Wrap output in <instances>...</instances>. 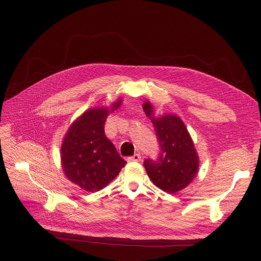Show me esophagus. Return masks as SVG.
I'll return each instance as SVG.
<instances>
[{"mask_svg":"<svg viewBox=\"0 0 261 261\" xmlns=\"http://www.w3.org/2000/svg\"><path fill=\"white\" fill-rule=\"evenodd\" d=\"M141 160H142V156H141L140 154H138V153L128 158V161H129V162H140Z\"/></svg>","mask_w":261,"mask_h":261,"instance_id":"34e87169","label":"esophagus"}]
</instances>
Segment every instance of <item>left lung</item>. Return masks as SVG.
I'll return each instance as SVG.
<instances>
[{
	"label": "left lung",
	"mask_w": 261,
	"mask_h": 261,
	"mask_svg": "<svg viewBox=\"0 0 261 261\" xmlns=\"http://www.w3.org/2000/svg\"><path fill=\"white\" fill-rule=\"evenodd\" d=\"M143 109L153 123L161 151L158 160L144 161L145 169L156 187L175 194L193 182L198 172L199 156L194 142L180 117L172 114L155 117L150 101H145Z\"/></svg>",
	"instance_id": "8db88e82"
}]
</instances>
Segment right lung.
<instances>
[{
  "mask_svg": "<svg viewBox=\"0 0 261 261\" xmlns=\"http://www.w3.org/2000/svg\"><path fill=\"white\" fill-rule=\"evenodd\" d=\"M120 103L118 99L111 110H88L72 123L63 139L61 163L64 173L71 182L90 193L106 187L127 164L105 134L109 113Z\"/></svg>",
  "mask_w": 261,
  "mask_h": 261,
  "instance_id": "1",
  "label": "right lung"
}]
</instances>
